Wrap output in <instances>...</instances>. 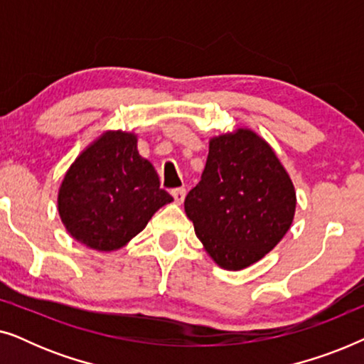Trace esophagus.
<instances>
[{"mask_svg": "<svg viewBox=\"0 0 364 364\" xmlns=\"http://www.w3.org/2000/svg\"><path fill=\"white\" fill-rule=\"evenodd\" d=\"M172 197L173 200H176L177 205H181L183 202V198H186V188H176V191H172Z\"/></svg>", "mask_w": 364, "mask_h": 364, "instance_id": "obj_1", "label": "esophagus"}]
</instances>
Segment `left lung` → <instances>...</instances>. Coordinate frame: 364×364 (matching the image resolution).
I'll use <instances>...</instances> for the list:
<instances>
[{"label":"left lung","instance_id":"8db88e82","mask_svg":"<svg viewBox=\"0 0 364 364\" xmlns=\"http://www.w3.org/2000/svg\"><path fill=\"white\" fill-rule=\"evenodd\" d=\"M183 208L207 255L237 272L262 260L290 230L296 193L270 144L238 127L208 141L202 178Z\"/></svg>","mask_w":364,"mask_h":364}]
</instances>
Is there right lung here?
<instances>
[{"instance_id":"obj_1","label":"right lung","mask_w":364,"mask_h":364,"mask_svg":"<svg viewBox=\"0 0 364 364\" xmlns=\"http://www.w3.org/2000/svg\"><path fill=\"white\" fill-rule=\"evenodd\" d=\"M172 200L156 168L139 154L137 134L121 129L94 139L58 188V212L69 235L106 253L126 247Z\"/></svg>"}]
</instances>
